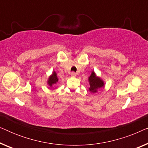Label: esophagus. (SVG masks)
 <instances>
[{"mask_svg": "<svg viewBox=\"0 0 148 148\" xmlns=\"http://www.w3.org/2000/svg\"><path fill=\"white\" fill-rule=\"evenodd\" d=\"M71 77H75L76 76V74H75V73H74V72H72L71 73Z\"/></svg>", "mask_w": 148, "mask_h": 148, "instance_id": "1", "label": "esophagus"}]
</instances>
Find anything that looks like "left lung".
<instances>
[{"label": "left lung", "mask_w": 148, "mask_h": 148, "mask_svg": "<svg viewBox=\"0 0 148 148\" xmlns=\"http://www.w3.org/2000/svg\"><path fill=\"white\" fill-rule=\"evenodd\" d=\"M88 82L90 84L89 90L92 93H96L98 92V90L104 87V81L100 77L97 76L94 71L92 72L91 75L89 77Z\"/></svg>", "instance_id": "left-lung-1"}]
</instances>
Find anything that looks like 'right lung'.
<instances>
[{
  "mask_svg": "<svg viewBox=\"0 0 148 148\" xmlns=\"http://www.w3.org/2000/svg\"><path fill=\"white\" fill-rule=\"evenodd\" d=\"M58 82V78L55 71H53L51 75H50L48 79L47 84L50 87H52L54 85L56 84V83Z\"/></svg>",
  "mask_w": 148,
  "mask_h": 148,
  "instance_id": "1",
  "label": "right lung"
}]
</instances>
